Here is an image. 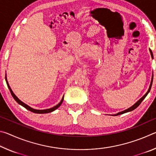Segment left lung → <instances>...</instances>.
I'll use <instances>...</instances> for the list:
<instances>
[{
  "mask_svg": "<svg viewBox=\"0 0 156 156\" xmlns=\"http://www.w3.org/2000/svg\"><path fill=\"white\" fill-rule=\"evenodd\" d=\"M150 53H151V57L153 58V54H152V51H151V50L150 49ZM153 78H154V76H152V79H151V84H150V86H149V90H148V91L147 92L146 94H145V95L144 96H142L138 102H136V104H134L133 106L132 107H131L130 108H129V109H126V110H125V111H123V112H120V113H117V114H115V115H120V114H122V113H126V112H131V111H133V110H134L135 109H136L137 107H138L140 105V103L141 102H142V100H143L144 98H145V97H146L147 96V94H149V92L150 91V90H151V85H152V83H153Z\"/></svg>",
  "mask_w": 156,
  "mask_h": 156,
  "instance_id": "left-lung-1",
  "label": "left lung"
}]
</instances>
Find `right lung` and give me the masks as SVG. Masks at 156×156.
I'll use <instances>...</instances> for the list:
<instances>
[{"instance_id":"1","label":"right lung","mask_w":156,"mask_h":156,"mask_svg":"<svg viewBox=\"0 0 156 156\" xmlns=\"http://www.w3.org/2000/svg\"><path fill=\"white\" fill-rule=\"evenodd\" d=\"M5 80H6V83H7V87H8V88H9V91H10V92H11V94H12V96H13V98H14V100H16V101L18 104L19 105H22L23 107H24L25 109H27V110H29V111H30V112H33V113H50V112H54V110H56V109H58V108L60 105H61V104H62V102H63V100H64V96L62 97V100H61V101L60 102V103H58V104L57 105H56V106L55 107H52V108H50V109H43V110H38V109H33V108H31V107H30V106H28L27 105H26L25 103H24V102H22L20 100H19L18 98L16 96V95L13 93V91H12V90L11 89V88H10V87H9V84H8V83H7V78H6V76H5Z\"/></svg>"}]
</instances>
